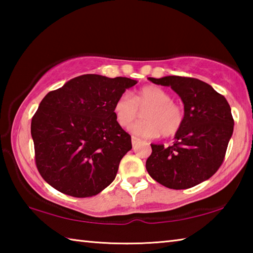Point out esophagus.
Segmentation results:
<instances>
[{
	"mask_svg": "<svg viewBox=\"0 0 253 253\" xmlns=\"http://www.w3.org/2000/svg\"><path fill=\"white\" fill-rule=\"evenodd\" d=\"M138 143H139V139L137 138V137L132 136V137H131V144H132V146H135V145H137Z\"/></svg>",
	"mask_w": 253,
	"mask_h": 253,
	"instance_id": "1",
	"label": "esophagus"
}]
</instances>
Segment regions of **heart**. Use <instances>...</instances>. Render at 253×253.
<instances>
[{"label": "heart", "mask_w": 253, "mask_h": 253, "mask_svg": "<svg viewBox=\"0 0 253 253\" xmlns=\"http://www.w3.org/2000/svg\"><path fill=\"white\" fill-rule=\"evenodd\" d=\"M138 109L144 110V121L132 124L129 131L139 138H156L161 134L172 136L183 124L181 107L172 101L168 91L156 85L142 88L134 97L124 93L118 98L114 106L118 125L123 128L129 126L138 116Z\"/></svg>", "instance_id": "b5f03b06"}]
</instances>
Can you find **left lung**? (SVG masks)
I'll return each instance as SVG.
<instances>
[{
  "label": "left lung",
  "instance_id": "left-lung-1",
  "mask_svg": "<svg viewBox=\"0 0 253 253\" xmlns=\"http://www.w3.org/2000/svg\"><path fill=\"white\" fill-rule=\"evenodd\" d=\"M148 80L172 88L184 105L183 124L172 146L151 144L148 174L173 190H185L207 181L221 166L233 134L229 102L212 85L195 78L166 76Z\"/></svg>",
  "mask_w": 253,
  "mask_h": 253
}]
</instances>
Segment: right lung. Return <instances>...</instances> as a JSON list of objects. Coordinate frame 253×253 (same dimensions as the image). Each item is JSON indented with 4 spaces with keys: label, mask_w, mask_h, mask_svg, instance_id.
Here are the masks:
<instances>
[{
    "label": "right lung",
    "mask_w": 253,
    "mask_h": 253,
    "mask_svg": "<svg viewBox=\"0 0 253 253\" xmlns=\"http://www.w3.org/2000/svg\"><path fill=\"white\" fill-rule=\"evenodd\" d=\"M137 81L83 75L50 91L31 122L37 168L44 181L75 198L97 195L116 177L131 149L115 102Z\"/></svg>",
    "instance_id": "obj_1"
}]
</instances>
